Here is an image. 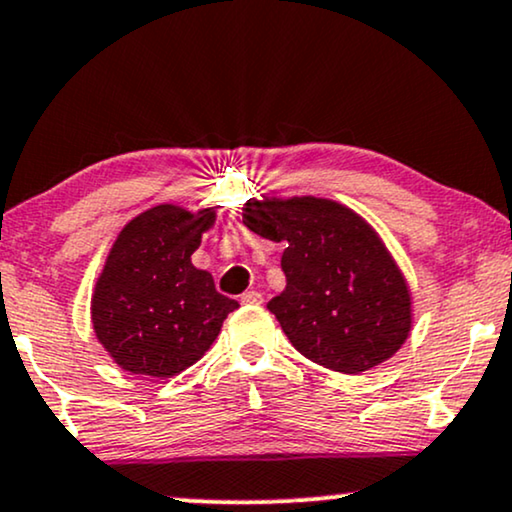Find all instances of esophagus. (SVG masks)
<instances>
[{
  "label": "esophagus",
  "instance_id": "esophagus-1",
  "mask_svg": "<svg viewBox=\"0 0 512 512\" xmlns=\"http://www.w3.org/2000/svg\"><path fill=\"white\" fill-rule=\"evenodd\" d=\"M242 304H249V306H256V304H263V296L261 292H244L242 294Z\"/></svg>",
  "mask_w": 512,
  "mask_h": 512
}]
</instances>
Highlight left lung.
Here are the masks:
<instances>
[{"mask_svg":"<svg viewBox=\"0 0 512 512\" xmlns=\"http://www.w3.org/2000/svg\"><path fill=\"white\" fill-rule=\"evenodd\" d=\"M244 225L285 242V292L268 301L294 349L358 375L394 356L410 332V294L375 230L337 201H246Z\"/></svg>","mask_w":512,"mask_h":512,"instance_id":"8db88e82","label":"left lung"}]
</instances>
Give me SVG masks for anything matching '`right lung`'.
Segmentation results:
<instances>
[{"instance_id": "add662e5", "label": "right lung", "mask_w": 512, "mask_h": 512, "mask_svg": "<svg viewBox=\"0 0 512 512\" xmlns=\"http://www.w3.org/2000/svg\"><path fill=\"white\" fill-rule=\"evenodd\" d=\"M216 220L154 206L130 220L106 258L92 296V325L111 358L132 375L173 377L194 365L239 304L192 266L201 232Z\"/></svg>"}]
</instances>
